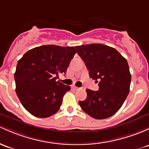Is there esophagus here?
Returning <instances> with one entry per match:
<instances>
[{
    "label": "esophagus",
    "instance_id": "obj_1",
    "mask_svg": "<svg viewBox=\"0 0 149 149\" xmlns=\"http://www.w3.org/2000/svg\"><path fill=\"white\" fill-rule=\"evenodd\" d=\"M72 88H73V90H75V91H78V90H79V89H80L79 88L76 87V86H72Z\"/></svg>",
    "mask_w": 149,
    "mask_h": 149
}]
</instances>
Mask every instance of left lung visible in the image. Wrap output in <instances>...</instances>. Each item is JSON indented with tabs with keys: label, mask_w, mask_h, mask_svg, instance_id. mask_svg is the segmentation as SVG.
<instances>
[{
	"label": "left lung",
	"mask_w": 149,
	"mask_h": 149,
	"mask_svg": "<svg viewBox=\"0 0 149 149\" xmlns=\"http://www.w3.org/2000/svg\"><path fill=\"white\" fill-rule=\"evenodd\" d=\"M76 48L90 78L100 81L98 91L87 89L86 99L78 103L93 118H108L120 109L130 93L131 73L127 61L114 48L101 44Z\"/></svg>",
	"instance_id": "obj_1"
}]
</instances>
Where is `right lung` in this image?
<instances>
[{"label": "right lung", "instance_id": "1", "mask_svg": "<svg viewBox=\"0 0 149 149\" xmlns=\"http://www.w3.org/2000/svg\"><path fill=\"white\" fill-rule=\"evenodd\" d=\"M76 52L74 47L44 45L29 50L19 60L14 75L16 94L31 114L46 118L58 112L71 87L56 78L66 73Z\"/></svg>", "mask_w": 149, "mask_h": 149}]
</instances>
